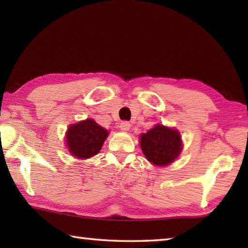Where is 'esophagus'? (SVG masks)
Instances as JSON below:
<instances>
[{
	"instance_id": "34e87169",
	"label": "esophagus",
	"mask_w": 248,
	"mask_h": 248,
	"mask_svg": "<svg viewBox=\"0 0 248 248\" xmlns=\"http://www.w3.org/2000/svg\"><path fill=\"white\" fill-rule=\"evenodd\" d=\"M130 128H131V124L128 121H124L120 124V130H123V131H129Z\"/></svg>"
}]
</instances>
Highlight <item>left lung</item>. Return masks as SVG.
<instances>
[{"mask_svg": "<svg viewBox=\"0 0 248 248\" xmlns=\"http://www.w3.org/2000/svg\"><path fill=\"white\" fill-rule=\"evenodd\" d=\"M140 146L149 162L156 166H166L178 157L183 150L178 130L156 124L140 136Z\"/></svg>", "mask_w": 248, "mask_h": 248, "instance_id": "8db88e82", "label": "left lung"}]
</instances>
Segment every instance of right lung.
I'll return each instance as SVG.
<instances>
[{"label":"right lung","mask_w":248,"mask_h":248,"mask_svg":"<svg viewBox=\"0 0 248 248\" xmlns=\"http://www.w3.org/2000/svg\"><path fill=\"white\" fill-rule=\"evenodd\" d=\"M108 130L93 119L71 124L66 131V148L74 157L86 159L97 154L108 137Z\"/></svg>","instance_id":"obj_1"}]
</instances>
